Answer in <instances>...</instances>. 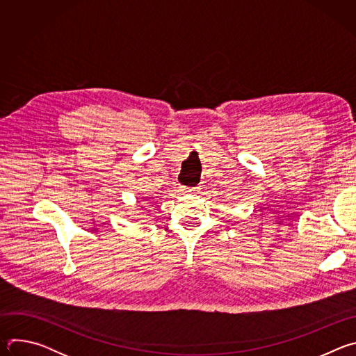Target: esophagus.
I'll list each match as a JSON object with an SVG mask.
<instances>
[{
	"label": "esophagus",
	"mask_w": 356,
	"mask_h": 356,
	"mask_svg": "<svg viewBox=\"0 0 356 356\" xmlns=\"http://www.w3.org/2000/svg\"><path fill=\"white\" fill-rule=\"evenodd\" d=\"M186 191H195V190H193V188H188V190H186Z\"/></svg>",
	"instance_id": "obj_1"
}]
</instances>
